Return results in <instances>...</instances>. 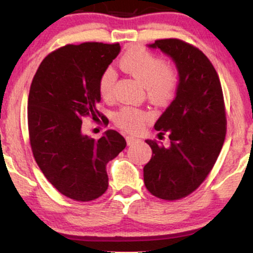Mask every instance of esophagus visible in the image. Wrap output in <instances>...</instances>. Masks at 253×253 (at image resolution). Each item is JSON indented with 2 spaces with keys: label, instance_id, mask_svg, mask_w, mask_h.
<instances>
[{
  "label": "esophagus",
  "instance_id": "34e87169",
  "mask_svg": "<svg viewBox=\"0 0 253 253\" xmlns=\"http://www.w3.org/2000/svg\"><path fill=\"white\" fill-rule=\"evenodd\" d=\"M136 140H138V138H135V136H133V135H127L126 136V141H127V144H128V145L134 144Z\"/></svg>",
  "mask_w": 253,
  "mask_h": 253
}]
</instances>
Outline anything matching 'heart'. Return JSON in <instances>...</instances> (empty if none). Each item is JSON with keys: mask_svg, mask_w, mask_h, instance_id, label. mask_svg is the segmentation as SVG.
Listing matches in <instances>:
<instances>
[{"mask_svg": "<svg viewBox=\"0 0 253 253\" xmlns=\"http://www.w3.org/2000/svg\"><path fill=\"white\" fill-rule=\"evenodd\" d=\"M120 68L138 81L146 90L147 97L156 103H164L175 94L178 76L172 66L164 65L163 60L144 48H132L120 59ZM117 72L106 69L98 81L101 96L110 100L114 92ZM149 113L134 107H123L114 114V121L121 128L136 132L149 119Z\"/></svg>", "mask_w": 253, "mask_h": 253, "instance_id": "b5f03b06", "label": "heart"}]
</instances>
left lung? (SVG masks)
I'll return each instance as SVG.
<instances>
[{
  "mask_svg": "<svg viewBox=\"0 0 253 253\" xmlns=\"http://www.w3.org/2000/svg\"><path fill=\"white\" fill-rule=\"evenodd\" d=\"M178 72L176 96L155 124L158 135L168 133L169 146L147 139L152 150L144 167V182L163 200L185 197L213 169L226 135L221 84L215 69L199 48L178 39L156 40Z\"/></svg>",
  "mask_w": 253,
  "mask_h": 253,
  "instance_id": "8db88e82",
  "label": "left lung"
}]
</instances>
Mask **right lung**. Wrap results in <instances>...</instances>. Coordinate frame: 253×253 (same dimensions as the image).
Segmentation results:
<instances>
[{
	"instance_id": "right-lung-1",
	"label": "right lung",
	"mask_w": 253,
	"mask_h": 253,
	"mask_svg": "<svg viewBox=\"0 0 253 253\" xmlns=\"http://www.w3.org/2000/svg\"><path fill=\"white\" fill-rule=\"evenodd\" d=\"M120 51L119 43L66 45L42 60L32 81L28 132L34 159L47 181L75 201L102 195L107 163L126 147L117 130L98 140L82 132L84 118L100 117L98 81Z\"/></svg>"
}]
</instances>
